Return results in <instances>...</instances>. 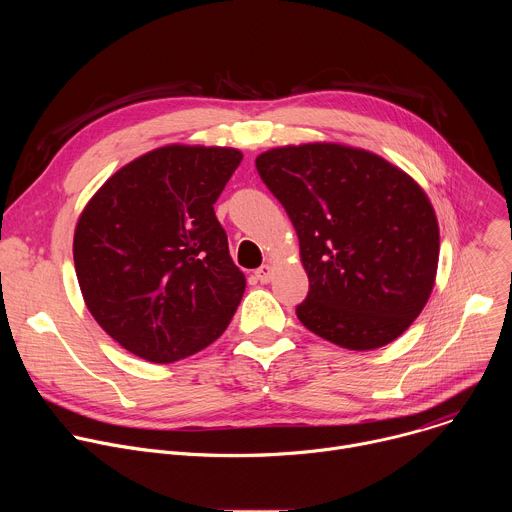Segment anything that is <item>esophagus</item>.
<instances>
[{
    "instance_id": "1",
    "label": "esophagus",
    "mask_w": 512,
    "mask_h": 512,
    "mask_svg": "<svg viewBox=\"0 0 512 512\" xmlns=\"http://www.w3.org/2000/svg\"><path fill=\"white\" fill-rule=\"evenodd\" d=\"M273 265H269V263H265V265H261L257 271H255V275H257V279L261 281V283H269L271 281V277H273Z\"/></svg>"
}]
</instances>
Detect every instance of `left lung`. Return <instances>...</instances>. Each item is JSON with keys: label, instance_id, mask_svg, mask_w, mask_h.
<instances>
[{"label": "left lung", "instance_id": "8db88e82", "mask_svg": "<svg viewBox=\"0 0 512 512\" xmlns=\"http://www.w3.org/2000/svg\"><path fill=\"white\" fill-rule=\"evenodd\" d=\"M255 166L300 239L310 279L300 322L356 352L399 338L425 308L440 261L425 190L379 154L334 141L281 145Z\"/></svg>", "mask_w": 512, "mask_h": 512}]
</instances>
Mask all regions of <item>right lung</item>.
I'll return each mask as SVG.
<instances>
[{
	"label": "right lung",
	"instance_id": "1",
	"mask_svg": "<svg viewBox=\"0 0 512 512\" xmlns=\"http://www.w3.org/2000/svg\"><path fill=\"white\" fill-rule=\"evenodd\" d=\"M243 154L170 143L119 168L85 204L72 241L83 300L125 350L156 364L192 356L245 294L214 202Z\"/></svg>",
	"mask_w": 512,
	"mask_h": 512
}]
</instances>
